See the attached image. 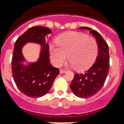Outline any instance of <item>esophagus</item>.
Instances as JSON below:
<instances>
[{
  "instance_id": "obj_1",
  "label": "esophagus",
  "mask_w": 124,
  "mask_h": 124,
  "mask_svg": "<svg viewBox=\"0 0 124 124\" xmlns=\"http://www.w3.org/2000/svg\"><path fill=\"white\" fill-rule=\"evenodd\" d=\"M66 72V70H64V69H60V73H61V74H63V73Z\"/></svg>"
}]
</instances>
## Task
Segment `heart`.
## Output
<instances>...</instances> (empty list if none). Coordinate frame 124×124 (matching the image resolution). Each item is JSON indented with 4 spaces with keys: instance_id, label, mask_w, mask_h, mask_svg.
I'll return each instance as SVG.
<instances>
[{
    "instance_id": "obj_1",
    "label": "heart",
    "mask_w": 124,
    "mask_h": 124,
    "mask_svg": "<svg viewBox=\"0 0 124 124\" xmlns=\"http://www.w3.org/2000/svg\"><path fill=\"white\" fill-rule=\"evenodd\" d=\"M57 45H50L52 63L60 66L66 58L76 70H83L91 66L98 54V44L91 36L78 32H67L56 39Z\"/></svg>"
}]
</instances>
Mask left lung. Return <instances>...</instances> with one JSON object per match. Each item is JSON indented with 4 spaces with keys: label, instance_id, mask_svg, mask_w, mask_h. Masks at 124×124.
<instances>
[{
    "label": "left lung",
    "instance_id": "obj_1",
    "mask_svg": "<svg viewBox=\"0 0 124 124\" xmlns=\"http://www.w3.org/2000/svg\"><path fill=\"white\" fill-rule=\"evenodd\" d=\"M78 28L88 30L96 39L98 46V54L95 63L84 73L74 74L70 84V88L75 96L86 98L95 95L105 83L109 71V48L104 38L96 31L88 27Z\"/></svg>",
    "mask_w": 124,
    "mask_h": 124
}]
</instances>
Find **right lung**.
<instances>
[{"mask_svg": "<svg viewBox=\"0 0 124 124\" xmlns=\"http://www.w3.org/2000/svg\"><path fill=\"white\" fill-rule=\"evenodd\" d=\"M51 33V30L47 27L34 26L20 36L15 44L12 58L13 79L19 90L31 98H39L46 94L59 74V70L50 63L46 38ZM29 42L38 43L42 48L38 60L25 65L23 64L25 60L22 49Z\"/></svg>", "mask_w": 124, "mask_h": 124, "instance_id": "1", "label": "right lung"}]
</instances>
